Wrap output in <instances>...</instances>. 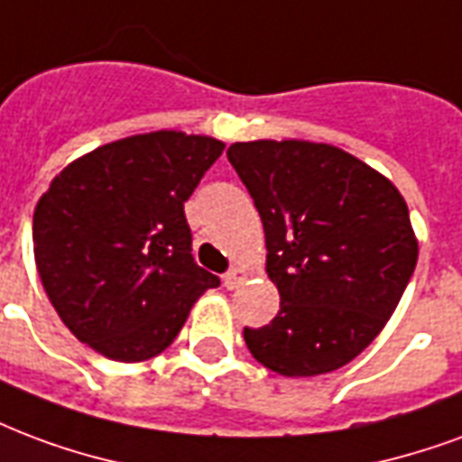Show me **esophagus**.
<instances>
[{
	"mask_svg": "<svg viewBox=\"0 0 462 462\" xmlns=\"http://www.w3.org/2000/svg\"><path fill=\"white\" fill-rule=\"evenodd\" d=\"M247 279V269H242V266H235V269H230L227 274H225V279H222V283H225V289H237V286H242V282Z\"/></svg>",
	"mask_w": 462,
	"mask_h": 462,
	"instance_id": "34e87169",
	"label": "esophagus"
}]
</instances>
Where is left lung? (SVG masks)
Returning <instances> with one entry per match:
<instances>
[{"label":"left lung","mask_w":462,"mask_h":462,"mask_svg":"<svg viewBox=\"0 0 462 462\" xmlns=\"http://www.w3.org/2000/svg\"><path fill=\"white\" fill-rule=\"evenodd\" d=\"M227 159L257 205L282 296L269 326L245 328L249 353L283 377L340 370L382 333L416 269L406 200L330 144L237 142Z\"/></svg>","instance_id":"1"}]
</instances>
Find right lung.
I'll use <instances>...</instances> for the list:
<instances>
[{"mask_svg":"<svg viewBox=\"0 0 462 462\" xmlns=\"http://www.w3.org/2000/svg\"><path fill=\"white\" fill-rule=\"evenodd\" d=\"M220 139L149 132L97 146L51 180L33 210V257L53 309L80 343L144 362L179 336L220 279L190 254L183 213Z\"/></svg>","mask_w":462,"mask_h":462,"instance_id":"right-lung-1","label":"right lung"}]
</instances>
